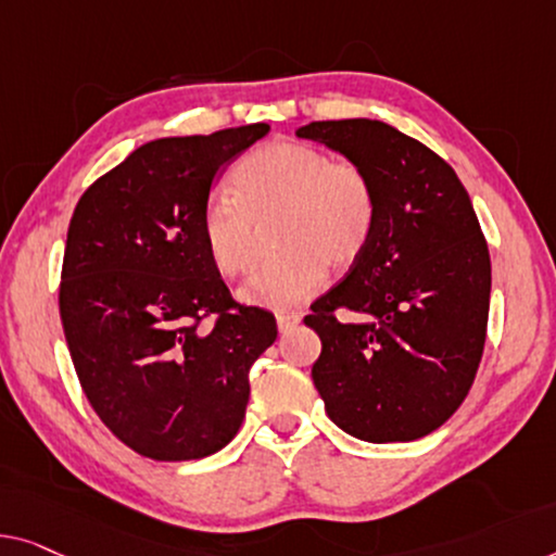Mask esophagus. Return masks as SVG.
<instances>
[{
	"mask_svg": "<svg viewBox=\"0 0 556 556\" xmlns=\"http://www.w3.org/2000/svg\"><path fill=\"white\" fill-rule=\"evenodd\" d=\"M300 321H302V314H300V312H279V314H277V327H279V331L294 329L296 325H300Z\"/></svg>",
	"mask_w": 556,
	"mask_h": 556,
	"instance_id": "obj_1",
	"label": "esophagus"
}]
</instances>
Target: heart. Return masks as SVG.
Returning <instances> with one entry per match:
<instances>
[{
  "label": "heart",
  "mask_w": 556,
  "mask_h": 556,
  "mask_svg": "<svg viewBox=\"0 0 556 556\" xmlns=\"http://www.w3.org/2000/svg\"><path fill=\"white\" fill-rule=\"evenodd\" d=\"M231 194L204 204L202 242L217 271L237 277L254 264L262 229L277 222L271 237L281 254L256 267L242 287V300L264 309L309 300L325 267L350 269L367 250L377 222L369 174L302 142L256 149L231 177Z\"/></svg>",
  "instance_id": "heart-1"
}]
</instances>
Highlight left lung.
I'll return each instance as SVG.
<instances>
[{"mask_svg":"<svg viewBox=\"0 0 556 556\" xmlns=\"http://www.w3.org/2000/svg\"><path fill=\"white\" fill-rule=\"evenodd\" d=\"M296 137L359 164L377 192L367 250L304 317L321 339L314 387L346 434L427 437L459 409L484 352L492 264L471 199L442 156L384 122H312Z\"/></svg>","mask_w":556,"mask_h":556,"instance_id":"obj_1","label":"left lung"}]
</instances>
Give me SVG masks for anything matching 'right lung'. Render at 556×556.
I'll return each mask as SVG.
<instances>
[{
  "label": "right lung",
  "mask_w": 556,
  "mask_h": 556,
  "mask_svg": "<svg viewBox=\"0 0 556 556\" xmlns=\"http://www.w3.org/2000/svg\"><path fill=\"white\" fill-rule=\"evenodd\" d=\"M269 124L164 137L135 149L77 202L60 314L79 384L110 432L156 462L202 459L242 427L250 369L277 339L231 300L204 250L212 181ZM215 317L210 332L198 329Z\"/></svg>",
  "instance_id": "obj_1"
}]
</instances>
